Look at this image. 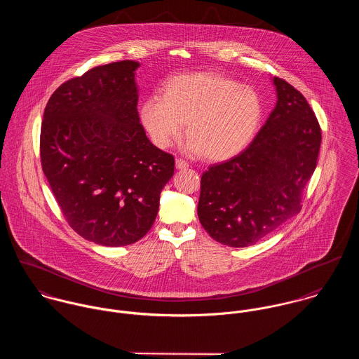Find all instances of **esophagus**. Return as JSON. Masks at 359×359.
<instances>
[{
    "label": "esophagus",
    "instance_id": "34e87169",
    "mask_svg": "<svg viewBox=\"0 0 359 359\" xmlns=\"http://www.w3.org/2000/svg\"><path fill=\"white\" fill-rule=\"evenodd\" d=\"M175 167H177L178 170H187V168L189 167V164H188L185 160H182V158H177V160H175Z\"/></svg>",
    "mask_w": 359,
    "mask_h": 359
}]
</instances>
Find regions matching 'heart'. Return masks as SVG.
<instances>
[{"label": "heart", "mask_w": 359, "mask_h": 359, "mask_svg": "<svg viewBox=\"0 0 359 359\" xmlns=\"http://www.w3.org/2000/svg\"><path fill=\"white\" fill-rule=\"evenodd\" d=\"M261 117L262 102L255 88L210 72L172 77L161 97L152 95L141 106V121L156 147H171L187 123V151L210 161L242 154Z\"/></svg>", "instance_id": "obj_1"}]
</instances>
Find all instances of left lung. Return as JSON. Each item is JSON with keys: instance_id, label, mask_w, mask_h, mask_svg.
Masks as SVG:
<instances>
[{"instance_id": "8db88e82", "label": "left lung", "mask_w": 359, "mask_h": 359, "mask_svg": "<svg viewBox=\"0 0 359 359\" xmlns=\"http://www.w3.org/2000/svg\"><path fill=\"white\" fill-rule=\"evenodd\" d=\"M272 84L276 104L253 142L202 175L199 221L225 246H253L296 215L316 167L322 135L311 106L285 80Z\"/></svg>"}]
</instances>
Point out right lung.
I'll use <instances>...</instances> for the list:
<instances>
[{"instance_id": "obj_1", "label": "right lung", "mask_w": 359, "mask_h": 359, "mask_svg": "<svg viewBox=\"0 0 359 359\" xmlns=\"http://www.w3.org/2000/svg\"><path fill=\"white\" fill-rule=\"evenodd\" d=\"M140 66L113 62L63 83L41 124V164L65 218L107 248L148 233L174 174V157L156 148L140 123Z\"/></svg>"}]
</instances>
